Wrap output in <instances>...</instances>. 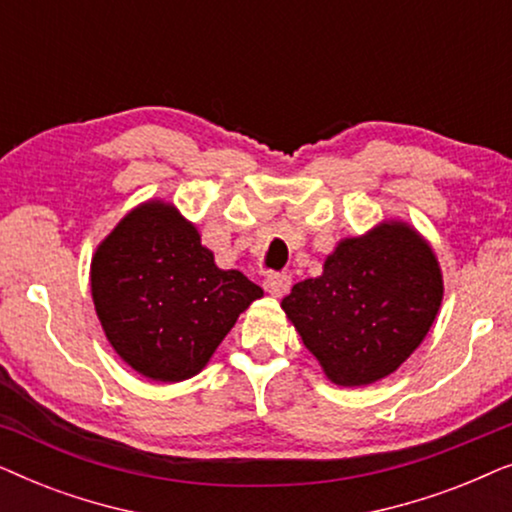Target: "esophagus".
Instances as JSON below:
<instances>
[{
  "instance_id": "obj_1",
  "label": "esophagus",
  "mask_w": 512,
  "mask_h": 512,
  "mask_svg": "<svg viewBox=\"0 0 512 512\" xmlns=\"http://www.w3.org/2000/svg\"><path fill=\"white\" fill-rule=\"evenodd\" d=\"M263 286H265V291L270 293V296L282 298L284 293L291 289V277L289 275H268V277H265Z\"/></svg>"
}]
</instances>
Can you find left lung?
Masks as SVG:
<instances>
[{
	"mask_svg": "<svg viewBox=\"0 0 512 512\" xmlns=\"http://www.w3.org/2000/svg\"><path fill=\"white\" fill-rule=\"evenodd\" d=\"M431 244L405 221L345 237L324 272L293 286L282 310L338 387H366L401 368L443 303Z\"/></svg>",
	"mask_w": 512,
	"mask_h": 512,
	"instance_id": "left-lung-1",
	"label": "left lung"
}]
</instances>
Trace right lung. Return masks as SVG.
Masks as SVG:
<instances>
[{
  "instance_id": "1",
  "label": "right lung",
  "mask_w": 512,
  "mask_h": 512,
  "mask_svg": "<svg viewBox=\"0 0 512 512\" xmlns=\"http://www.w3.org/2000/svg\"><path fill=\"white\" fill-rule=\"evenodd\" d=\"M90 293L109 345L132 370L184 382L263 289L240 270H221L172 202L146 200L97 244Z\"/></svg>"
}]
</instances>
